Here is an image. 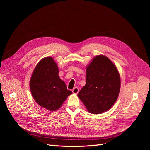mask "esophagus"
I'll list each match as a JSON object with an SVG mask.
<instances>
[{
  "instance_id": "1",
  "label": "esophagus",
  "mask_w": 150,
  "mask_h": 150,
  "mask_svg": "<svg viewBox=\"0 0 150 150\" xmlns=\"http://www.w3.org/2000/svg\"><path fill=\"white\" fill-rule=\"evenodd\" d=\"M78 92H79V89H78L77 87H75V88H74L73 89H72V92L74 93H78Z\"/></svg>"
}]
</instances>
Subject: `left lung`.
<instances>
[{
  "mask_svg": "<svg viewBox=\"0 0 150 150\" xmlns=\"http://www.w3.org/2000/svg\"><path fill=\"white\" fill-rule=\"evenodd\" d=\"M120 89V78L116 66L108 57L98 55L86 68V83L78 96L90 113L98 114L114 105Z\"/></svg>",
  "mask_w": 150,
  "mask_h": 150,
  "instance_id": "1",
  "label": "left lung"
}]
</instances>
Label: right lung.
<instances>
[{
	"instance_id": "right-lung-1",
	"label": "right lung",
	"mask_w": 150,
	"mask_h": 150,
	"mask_svg": "<svg viewBox=\"0 0 150 150\" xmlns=\"http://www.w3.org/2000/svg\"><path fill=\"white\" fill-rule=\"evenodd\" d=\"M57 63L52 57L38 62L30 81V91L38 105L50 111L59 109L72 92L58 76Z\"/></svg>"
}]
</instances>
